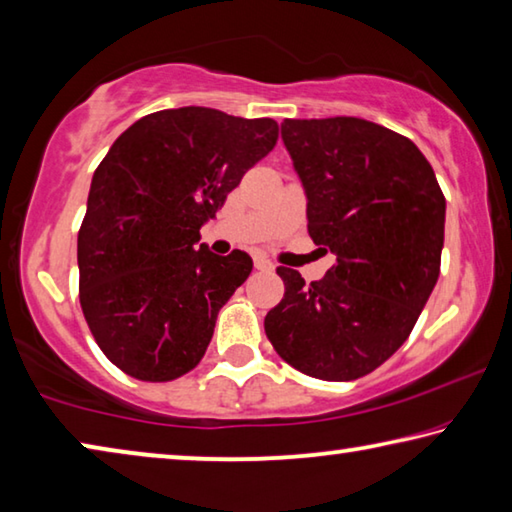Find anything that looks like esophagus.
<instances>
[{
	"mask_svg": "<svg viewBox=\"0 0 512 512\" xmlns=\"http://www.w3.org/2000/svg\"><path fill=\"white\" fill-rule=\"evenodd\" d=\"M255 268H257V271H266V273H271L275 266H273L271 259H266V257H255Z\"/></svg>",
	"mask_w": 512,
	"mask_h": 512,
	"instance_id": "obj_1",
	"label": "esophagus"
}]
</instances>
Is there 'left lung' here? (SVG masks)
<instances>
[{"label": "left lung", "mask_w": 512, "mask_h": 512, "mask_svg": "<svg viewBox=\"0 0 512 512\" xmlns=\"http://www.w3.org/2000/svg\"><path fill=\"white\" fill-rule=\"evenodd\" d=\"M282 140L307 194V230L336 255L305 284L280 266L284 298L264 329L300 372L352 381L409 339L440 275L445 196L409 137L359 117L284 119Z\"/></svg>", "instance_id": "left-lung-1"}]
</instances>
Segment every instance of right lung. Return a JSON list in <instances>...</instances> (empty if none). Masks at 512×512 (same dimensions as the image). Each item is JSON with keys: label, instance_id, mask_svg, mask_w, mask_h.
<instances>
[{"label": "right lung", "instance_id": "obj_1", "mask_svg": "<svg viewBox=\"0 0 512 512\" xmlns=\"http://www.w3.org/2000/svg\"><path fill=\"white\" fill-rule=\"evenodd\" d=\"M275 142L273 119L187 106L135 121L101 160L79 230V298L126 375L171 381L203 359L253 259L198 246L201 225Z\"/></svg>", "mask_w": 512, "mask_h": 512}]
</instances>
